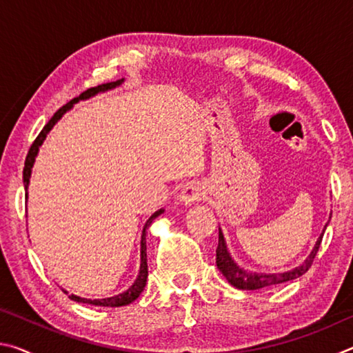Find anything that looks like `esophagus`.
Segmentation results:
<instances>
[{
    "label": "esophagus",
    "mask_w": 353,
    "mask_h": 353,
    "mask_svg": "<svg viewBox=\"0 0 353 353\" xmlns=\"http://www.w3.org/2000/svg\"><path fill=\"white\" fill-rule=\"evenodd\" d=\"M204 196H205V191L201 187V185L188 183L182 188L179 199H181L183 205H191V204H194V202H199L204 199Z\"/></svg>",
    "instance_id": "obj_1"
}]
</instances>
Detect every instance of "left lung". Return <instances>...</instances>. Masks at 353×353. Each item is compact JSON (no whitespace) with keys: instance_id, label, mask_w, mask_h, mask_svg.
I'll return each instance as SVG.
<instances>
[{"instance_id":"8db88e82","label":"left lung","mask_w":353,"mask_h":353,"mask_svg":"<svg viewBox=\"0 0 353 353\" xmlns=\"http://www.w3.org/2000/svg\"><path fill=\"white\" fill-rule=\"evenodd\" d=\"M327 227V224H325ZM324 230H322L321 236L316 241L312 254L307 256V260L302 263L301 266L294 268V270L286 271V272H279V274H263V272H250L244 271L232 259V255L227 250V244L224 240L223 232L219 229V240H218V248H216V266L218 270L223 272V276L227 279L232 286H235L238 290H260V288H271V286H276L280 283L290 282V280H294L305 274L310 268L313 265V260L316 254H318V249L321 246L322 236H324Z\"/></svg>"}]
</instances>
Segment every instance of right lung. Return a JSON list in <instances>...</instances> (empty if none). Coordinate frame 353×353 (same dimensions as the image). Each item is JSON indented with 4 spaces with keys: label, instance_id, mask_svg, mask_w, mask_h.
I'll return each instance as SVG.
<instances>
[{
    "label": "right lung",
    "instance_id": "add662e5",
    "mask_svg": "<svg viewBox=\"0 0 353 353\" xmlns=\"http://www.w3.org/2000/svg\"><path fill=\"white\" fill-rule=\"evenodd\" d=\"M124 79H119L115 82H107V83H101L98 87H93V88H88L83 93H81L79 97L71 99L70 103H67L65 105H62L61 109H59L54 117H52L50 121L45 124V128L41 129V132L37 135V139L34 140V143L31 145V149H29V152L26 155V160H25V170H23V182H25V190H26V199H28V187H29V179H31V172H32V166L35 162V157H37L39 154V148L43 145V141L46 139V135L50 130L54 128V124L61 119L65 113H67L71 107H73L77 101H82V99H88L94 97V94H98L101 92H107V90H112V88H115L118 85H121V82ZM163 213L162 208L160 210L155 212L154 214H151V218L146 221L145 227H143V234H141V249H140V256H141V261H140V271H139V276H137L134 285L128 288L124 292L118 296H113V297H107V299H85V297H79V296H74V294H70L68 297L71 301L74 302H81V303H90V305H97V307H123V305H129L130 302H134L137 297L141 294V291L145 290L146 286V279H148V259H146V229L149 225L152 224V221L160 216V214ZM67 292V291H65Z\"/></svg>",
    "mask_w": 353,
    "mask_h": 353
}]
</instances>
